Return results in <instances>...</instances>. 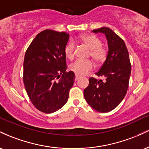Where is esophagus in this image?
<instances>
[{
	"label": "esophagus",
	"mask_w": 149,
	"mask_h": 149,
	"mask_svg": "<svg viewBox=\"0 0 149 149\" xmlns=\"http://www.w3.org/2000/svg\"><path fill=\"white\" fill-rule=\"evenodd\" d=\"M79 78H80V76H78V75H76V77H75V81H77Z\"/></svg>",
	"instance_id": "obj_1"
}]
</instances>
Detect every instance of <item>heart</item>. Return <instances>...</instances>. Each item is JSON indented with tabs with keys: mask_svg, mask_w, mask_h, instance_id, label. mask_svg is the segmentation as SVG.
<instances>
[{
	"mask_svg": "<svg viewBox=\"0 0 149 149\" xmlns=\"http://www.w3.org/2000/svg\"><path fill=\"white\" fill-rule=\"evenodd\" d=\"M82 40L89 49L90 55L97 64H100L105 60L107 56V50L102 46V42L99 38L94 35H85L82 37ZM76 43L70 41L65 47V54L66 57L73 59L75 56ZM93 63L90 60L77 59L70 65V69L78 75H85L90 71L93 68Z\"/></svg>",
	"mask_w": 149,
	"mask_h": 149,
	"instance_id": "obj_1",
	"label": "heart"
}]
</instances>
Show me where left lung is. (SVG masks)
I'll return each instance as SVG.
<instances>
[{"label":"left lung","mask_w":149,"mask_h":149,"mask_svg":"<svg viewBox=\"0 0 149 149\" xmlns=\"http://www.w3.org/2000/svg\"><path fill=\"white\" fill-rule=\"evenodd\" d=\"M92 32L105 34L109 51L103 65L95 73L104 79L90 78L89 85L84 90V97L95 110L107 113L117 107L125 96L130 77L131 64L125 43L115 32L107 27H102Z\"/></svg>","instance_id":"1"}]
</instances>
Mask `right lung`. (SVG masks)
Instances as JSON below:
<instances>
[{"mask_svg": "<svg viewBox=\"0 0 149 149\" xmlns=\"http://www.w3.org/2000/svg\"><path fill=\"white\" fill-rule=\"evenodd\" d=\"M69 38L65 32L42 31L25 53L26 91L34 107L45 113L57 111L67 102L74 83V73L66 71L65 47Z\"/></svg>", "mask_w": 149, "mask_h": 149, "instance_id": "right-lung-1", "label": "right lung"}]
</instances>
